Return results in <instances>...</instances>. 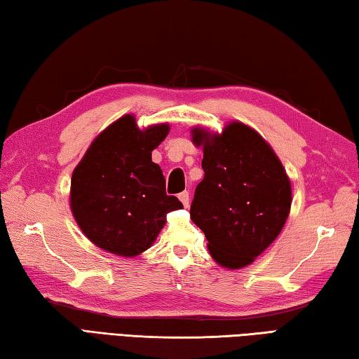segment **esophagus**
I'll use <instances>...</instances> for the list:
<instances>
[{"label":"esophagus","mask_w":359,"mask_h":359,"mask_svg":"<svg viewBox=\"0 0 359 359\" xmlns=\"http://www.w3.org/2000/svg\"><path fill=\"white\" fill-rule=\"evenodd\" d=\"M178 197H180V200H181L182 205H184V208H187V206H189V192H187V191L181 192V194L178 195Z\"/></svg>","instance_id":"34e87169"}]
</instances>
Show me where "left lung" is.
Here are the masks:
<instances>
[{
    "label": "left lung",
    "mask_w": 359,
    "mask_h": 359,
    "mask_svg": "<svg viewBox=\"0 0 359 359\" xmlns=\"http://www.w3.org/2000/svg\"><path fill=\"white\" fill-rule=\"evenodd\" d=\"M205 177L195 187L191 217L220 266L252 264L285 226L290 182L280 159L258 133L234 121L222 136L195 128Z\"/></svg>",
    "instance_id": "1"
}]
</instances>
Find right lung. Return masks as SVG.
<instances>
[{"mask_svg": "<svg viewBox=\"0 0 359 359\" xmlns=\"http://www.w3.org/2000/svg\"><path fill=\"white\" fill-rule=\"evenodd\" d=\"M168 134L167 125L140 131L131 116L93 140L72 177V212L95 245L120 256H136L151 245L165 214L182 203L165 192L151 151Z\"/></svg>", "mask_w": 359, "mask_h": 359, "instance_id": "obj_1", "label": "right lung"}]
</instances>
